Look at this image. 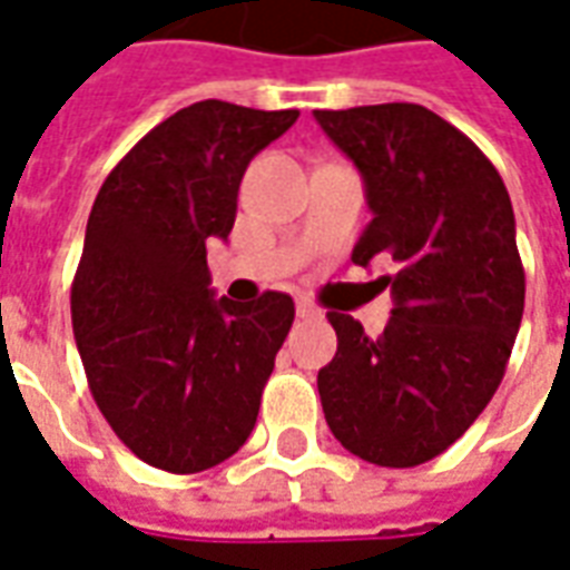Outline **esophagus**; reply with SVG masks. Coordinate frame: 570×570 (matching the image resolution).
<instances>
[{
  "label": "esophagus",
  "mask_w": 570,
  "mask_h": 570,
  "mask_svg": "<svg viewBox=\"0 0 570 570\" xmlns=\"http://www.w3.org/2000/svg\"><path fill=\"white\" fill-rule=\"evenodd\" d=\"M315 315H322V309H318L313 301L301 297V301H297V318H315Z\"/></svg>",
  "instance_id": "34e87169"
}]
</instances>
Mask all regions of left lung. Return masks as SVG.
Listing matches in <instances>:
<instances>
[{
  "instance_id": "obj_1",
  "label": "left lung",
  "mask_w": 570,
  "mask_h": 570,
  "mask_svg": "<svg viewBox=\"0 0 570 570\" xmlns=\"http://www.w3.org/2000/svg\"><path fill=\"white\" fill-rule=\"evenodd\" d=\"M358 166L373 222L352 261L392 257V322L367 336L327 313L334 361L318 371L327 428L380 468L438 459L504 380L525 306V269L504 181L476 145L425 106L315 111Z\"/></svg>"
}]
</instances>
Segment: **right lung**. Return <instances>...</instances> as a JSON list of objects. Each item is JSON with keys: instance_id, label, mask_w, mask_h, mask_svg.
<instances>
[{"instance_id": "1", "label": "right lung", "mask_w": 570, "mask_h": 570, "mask_svg": "<svg viewBox=\"0 0 570 570\" xmlns=\"http://www.w3.org/2000/svg\"><path fill=\"white\" fill-rule=\"evenodd\" d=\"M297 115L194 102L145 132L94 199L72 282L75 343L99 413L151 468H215L255 428L294 301H218L206 243L234 230L245 166Z\"/></svg>"}]
</instances>
